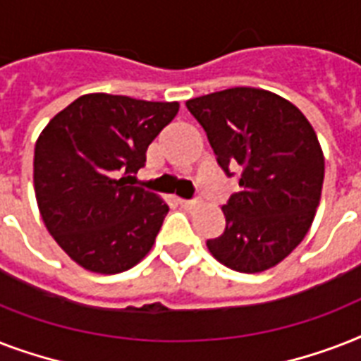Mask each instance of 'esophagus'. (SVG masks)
Wrapping results in <instances>:
<instances>
[{
    "label": "esophagus",
    "mask_w": 361,
    "mask_h": 361,
    "mask_svg": "<svg viewBox=\"0 0 361 361\" xmlns=\"http://www.w3.org/2000/svg\"><path fill=\"white\" fill-rule=\"evenodd\" d=\"M178 204H180L181 208H185V209H192L195 206H197V202H192V200H178Z\"/></svg>",
    "instance_id": "1"
}]
</instances>
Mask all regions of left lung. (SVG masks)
<instances>
[{"instance_id": "left-lung-1", "label": "left lung", "mask_w": 361, "mask_h": 361, "mask_svg": "<svg viewBox=\"0 0 361 361\" xmlns=\"http://www.w3.org/2000/svg\"><path fill=\"white\" fill-rule=\"evenodd\" d=\"M240 191L223 206L226 226L206 241L223 266L260 274L283 262L313 225L324 183V153L298 106L260 87H231L187 101Z\"/></svg>"}]
</instances>
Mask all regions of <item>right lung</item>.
I'll list each match as a JSON object with an SVG mask.
<instances>
[{"label":"right lung","instance_id":"obj_1","mask_svg":"<svg viewBox=\"0 0 361 361\" xmlns=\"http://www.w3.org/2000/svg\"><path fill=\"white\" fill-rule=\"evenodd\" d=\"M178 110V101L86 93L41 130L33 157L37 206L58 245L87 271L130 269L155 243L169 206L133 178Z\"/></svg>","mask_w":361,"mask_h":361}]
</instances>
